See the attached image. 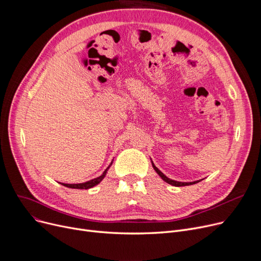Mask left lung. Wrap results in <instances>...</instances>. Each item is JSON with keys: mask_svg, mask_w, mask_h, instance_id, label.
Instances as JSON below:
<instances>
[{"mask_svg": "<svg viewBox=\"0 0 261 261\" xmlns=\"http://www.w3.org/2000/svg\"><path fill=\"white\" fill-rule=\"evenodd\" d=\"M151 163H152V167H153V169L156 171V173L162 177V179L165 181L166 183H168V184H170V185H173V186H176V187H179V186H187V185H193V184H196V183H198V182H200V181H195V182H177V181H174V180H171V179H169V177H167L165 174H164L158 167H155V165L153 164V162L151 161Z\"/></svg>", "mask_w": 261, "mask_h": 261, "instance_id": "8db88e82", "label": "left lung"}]
</instances>
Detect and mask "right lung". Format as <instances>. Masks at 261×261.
<instances>
[{
    "label": "right lung",
    "instance_id": "1",
    "mask_svg": "<svg viewBox=\"0 0 261 261\" xmlns=\"http://www.w3.org/2000/svg\"><path fill=\"white\" fill-rule=\"evenodd\" d=\"M112 163H113V161L111 162V164H110L109 167L102 172L101 175H99L98 177H95V179H93V180H90V181L85 182V183H78V184H65V183H60V184H62L63 186H66V187H68V188H75V189H89V188H91V187H94L95 185L99 184V183L103 180V177L106 176L107 171H108V169L110 168V166L112 165Z\"/></svg>",
    "mask_w": 261,
    "mask_h": 261
}]
</instances>
